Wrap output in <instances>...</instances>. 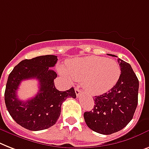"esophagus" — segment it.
I'll use <instances>...</instances> for the list:
<instances>
[{
    "instance_id": "34e87169",
    "label": "esophagus",
    "mask_w": 149,
    "mask_h": 149,
    "mask_svg": "<svg viewBox=\"0 0 149 149\" xmlns=\"http://www.w3.org/2000/svg\"><path fill=\"white\" fill-rule=\"evenodd\" d=\"M75 93H76V94H77V97H79V96L80 95L81 90L80 89H79V86H77L76 88H75Z\"/></svg>"
}]
</instances>
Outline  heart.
Returning a JSON list of instances; mask_svg holds the SVG:
<instances>
[{
	"instance_id": "obj_1",
	"label": "heart",
	"mask_w": 149,
	"mask_h": 149,
	"mask_svg": "<svg viewBox=\"0 0 149 149\" xmlns=\"http://www.w3.org/2000/svg\"><path fill=\"white\" fill-rule=\"evenodd\" d=\"M60 70L66 78L83 81L84 89L91 95L108 92L116 84L121 73L116 60L95 56L69 60L65 70Z\"/></svg>"
}]
</instances>
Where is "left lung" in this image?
<instances>
[{
  "label": "left lung",
  "mask_w": 149,
  "mask_h": 149,
  "mask_svg": "<svg viewBox=\"0 0 149 149\" xmlns=\"http://www.w3.org/2000/svg\"><path fill=\"white\" fill-rule=\"evenodd\" d=\"M118 62L121 74L116 84L108 93L95 96L93 109L83 115L87 126L103 135L125 128L133 118L137 107L139 79L130 64L119 58Z\"/></svg>",
  "instance_id": "left-lung-1"
}]
</instances>
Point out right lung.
<instances>
[{
	"instance_id": "add662e5",
	"label": "right lung",
	"mask_w": 149,
	"mask_h": 149,
	"mask_svg": "<svg viewBox=\"0 0 149 149\" xmlns=\"http://www.w3.org/2000/svg\"><path fill=\"white\" fill-rule=\"evenodd\" d=\"M54 55L40 56L24 60L9 74L4 100L7 109L16 123L31 131L47 129L56 123L61 112V105L67 98L77 97L74 88L66 91L56 89L54 79L57 74L49 67L57 62ZM36 78L39 82V92L26 101L18 100L16 91L23 80Z\"/></svg>"
}]
</instances>
